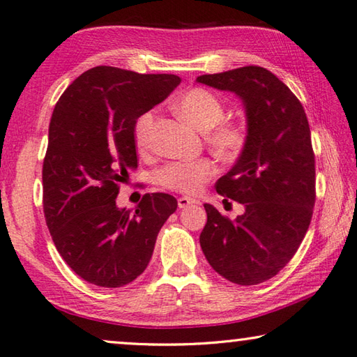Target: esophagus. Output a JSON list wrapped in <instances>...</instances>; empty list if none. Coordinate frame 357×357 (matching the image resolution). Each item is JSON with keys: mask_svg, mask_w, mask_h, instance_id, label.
Masks as SVG:
<instances>
[{"mask_svg": "<svg viewBox=\"0 0 357 357\" xmlns=\"http://www.w3.org/2000/svg\"><path fill=\"white\" fill-rule=\"evenodd\" d=\"M177 203H178V208L180 209H185V208H188V206H192V205H195V202L194 199H189V197H180L178 200H177Z\"/></svg>", "mask_w": 357, "mask_h": 357, "instance_id": "34e87169", "label": "esophagus"}]
</instances>
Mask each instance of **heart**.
Listing matches in <instances>:
<instances>
[{
    "label": "heart",
    "mask_w": 357,
    "mask_h": 357,
    "mask_svg": "<svg viewBox=\"0 0 357 357\" xmlns=\"http://www.w3.org/2000/svg\"><path fill=\"white\" fill-rule=\"evenodd\" d=\"M177 112L194 128L205 130V138L214 154L223 162H236L248 143V125L245 120H227L223 101L214 92L192 87L176 100ZM154 112H143L135 120L134 140L140 149L149 143ZM215 166L209 158L191 162H172L155 172V181L166 189L181 194H197L208 178L214 176Z\"/></svg>",
    "instance_id": "obj_1"
}]
</instances>
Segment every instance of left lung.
<instances>
[{"label": "left lung", "instance_id": "1", "mask_svg": "<svg viewBox=\"0 0 357 357\" xmlns=\"http://www.w3.org/2000/svg\"><path fill=\"white\" fill-rule=\"evenodd\" d=\"M197 82L242 100L248 143L217 192L245 206L236 220L205 203L200 234L206 260L237 285L274 278L307 234L316 200L314 152L303 106L289 87L260 66L200 75Z\"/></svg>", "mask_w": 357, "mask_h": 357}]
</instances>
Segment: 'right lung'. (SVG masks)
Listing matches in <instances>:
<instances>
[{
  "instance_id": "right-lung-1",
  "label": "right lung",
  "mask_w": 357,
  "mask_h": 357,
  "mask_svg": "<svg viewBox=\"0 0 357 357\" xmlns=\"http://www.w3.org/2000/svg\"><path fill=\"white\" fill-rule=\"evenodd\" d=\"M177 75L97 66L55 105L43 163V208L60 256L86 282L119 288L140 275L158 231L177 209L169 194L117 206L119 183L137 169L135 120L180 84Z\"/></svg>"
}]
</instances>
